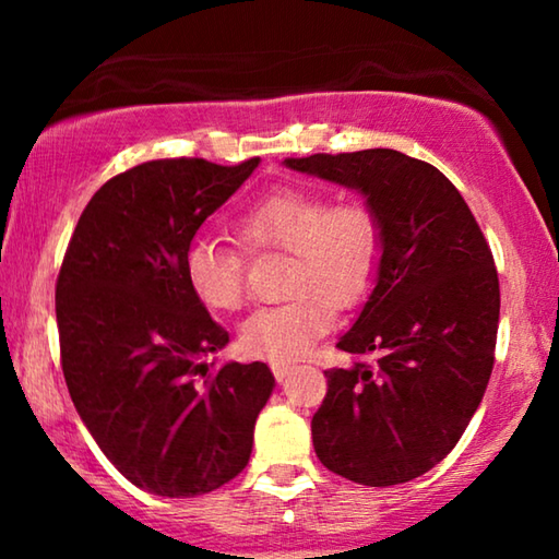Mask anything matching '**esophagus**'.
Segmentation results:
<instances>
[{"instance_id":"1","label":"esophagus","mask_w":559,"mask_h":559,"mask_svg":"<svg viewBox=\"0 0 559 559\" xmlns=\"http://www.w3.org/2000/svg\"><path fill=\"white\" fill-rule=\"evenodd\" d=\"M271 372H273V377H276L278 382H283V380H288V374L293 372V367L290 365H271Z\"/></svg>"}]
</instances>
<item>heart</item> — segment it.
<instances>
[{"label": "heart", "instance_id": "b5f03b06", "mask_svg": "<svg viewBox=\"0 0 559 559\" xmlns=\"http://www.w3.org/2000/svg\"><path fill=\"white\" fill-rule=\"evenodd\" d=\"M246 249L293 253L283 306L259 308L239 325L246 357L290 362L308 353L333 323L370 290L382 253L380 216L365 202H340L320 189L281 187L234 222ZM185 278L206 310L226 313L243 302L246 261L231 243L200 236L185 251Z\"/></svg>", "mask_w": 559, "mask_h": 559}]
</instances>
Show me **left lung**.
I'll return each instance as SVG.
<instances>
[{"label": "left lung", "instance_id": "obj_1", "mask_svg": "<svg viewBox=\"0 0 559 559\" xmlns=\"http://www.w3.org/2000/svg\"><path fill=\"white\" fill-rule=\"evenodd\" d=\"M286 167L357 189L382 226L374 288L337 340L357 359L325 370L310 421L316 453L355 484H406L449 456L484 400L500 316L493 253L459 189L424 159L374 147Z\"/></svg>", "mask_w": 559, "mask_h": 559}]
</instances>
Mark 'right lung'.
<instances>
[{"instance_id": "right-lung-1", "label": "right lung", "mask_w": 559, "mask_h": 559, "mask_svg": "<svg viewBox=\"0 0 559 559\" xmlns=\"http://www.w3.org/2000/svg\"><path fill=\"white\" fill-rule=\"evenodd\" d=\"M259 167L153 159L91 197L56 281L61 367L75 412L130 484L167 498L212 493L246 468L273 392L263 362L229 343L185 278V251Z\"/></svg>"}]
</instances>
